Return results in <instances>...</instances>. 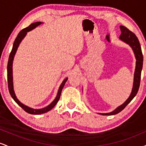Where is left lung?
Returning a JSON list of instances; mask_svg holds the SVG:
<instances>
[{
    "label": "left lung",
    "instance_id": "left-lung-1",
    "mask_svg": "<svg viewBox=\"0 0 146 146\" xmlns=\"http://www.w3.org/2000/svg\"><path fill=\"white\" fill-rule=\"evenodd\" d=\"M121 33L119 36V39L121 41L124 42L126 44H129L130 47L133 50L135 53V58H136V67H135V75H134V82L133 87H132V92L129 98L127 99L123 104L118 106L113 111L108 113H99L102 115H116L121 112L122 110L125 108V107L132 101V100L136 96L137 92L139 90V88L140 86V80H141V70L143 67V54H142L141 48L137 37L135 36L134 33L130 31L128 29L124 26H120Z\"/></svg>",
    "mask_w": 146,
    "mask_h": 146
}]
</instances>
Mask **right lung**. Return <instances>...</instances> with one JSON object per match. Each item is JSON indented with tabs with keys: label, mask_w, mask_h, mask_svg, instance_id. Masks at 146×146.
Listing matches in <instances>:
<instances>
[{
	"label": "right lung",
	"mask_w": 146,
	"mask_h": 146,
	"mask_svg": "<svg viewBox=\"0 0 146 146\" xmlns=\"http://www.w3.org/2000/svg\"><path fill=\"white\" fill-rule=\"evenodd\" d=\"M42 23H41V22H36V23H32V24L30 25L29 27L25 28V29H23L22 31H20V33H18L17 37H16V38L15 39L14 44H13L12 50H11V53H10L9 60H8V64H7V82H8V88H9L10 95H11V98L14 99V101L16 102V103H17L18 104L25 110V111H26L27 113L29 114H31V115H40V114L45 113H46V112L51 110L52 108L56 106V104L58 103V102L59 101L60 95H61L62 90L65 83L66 82V81H67L68 80V78H66L63 80L62 83L61 84V85H60L59 88V90H58V94H57L56 99H55V100H53V101L49 105L47 106L46 107H44V108H41V109H33V108H30V107L27 106H25V104H22L21 102L18 100V98H16V95H15L14 90V86H13V75H12V64H13V60H14V56L15 54H16V51H17L18 47V46H19L20 43L21 42L22 40L25 38L27 32H29V31H31L32 29H35L36 27H38V25H41Z\"/></svg>",
	"instance_id": "1"
}]
</instances>
